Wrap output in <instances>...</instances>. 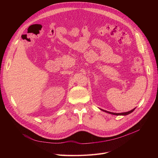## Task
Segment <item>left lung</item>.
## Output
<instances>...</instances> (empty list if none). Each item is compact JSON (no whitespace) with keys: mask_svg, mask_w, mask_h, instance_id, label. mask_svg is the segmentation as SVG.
Returning a JSON list of instances; mask_svg holds the SVG:
<instances>
[{"mask_svg":"<svg viewBox=\"0 0 158 158\" xmlns=\"http://www.w3.org/2000/svg\"><path fill=\"white\" fill-rule=\"evenodd\" d=\"M135 109H136V108L133 109L131 110V111H127V112H125V113H116L109 112V111H106V110H103V109H100V110H102V111H104V112H106V113H107L111 114H114V115H123V116H125V115H127V114H128L131 113L132 112H133L134 111H135Z\"/></svg>","mask_w":158,"mask_h":158,"instance_id":"1","label":"left lung"}]
</instances>
